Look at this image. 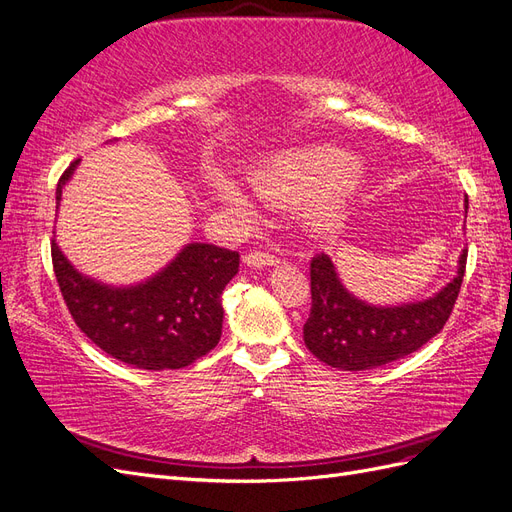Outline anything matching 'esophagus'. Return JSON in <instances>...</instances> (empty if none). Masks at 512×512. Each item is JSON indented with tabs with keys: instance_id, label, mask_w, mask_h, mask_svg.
Wrapping results in <instances>:
<instances>
[{
	"instance_id": "34e87169",
	"label": "esophagus",
	"mask_w": 512,
	"mask_h": 512,
	"mask_svg": "<svg viewBox=\"0 0 512 512\" xmlns=\"http://www.w3.org/2000/svg\"><path fill=\"white\" fill-rule=\"evenodd\" d=\"M243 262H245L247 267H252V269H262V267H273V265H277V258H275L273 254H269V252L256 250V252L245 254V256H243Z\"/></svg>"
}]
</instances>
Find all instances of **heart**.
<instances>
[{
    "instance_id": "heart-1",
    "label": "heart",
    "mask_w": 512,
    "mask_h": 512,
    "mask_svg": "<svg viewBox=\"0 0 512 512\" xmlns=\"http://www.w3.org/2000/svg\"><path fill=\"white\" fill-rule=\"evenodd\" d=\"M252 192L275 207H297L314 237L329 239L348 224L352 207L367 185V170L339 147L284 149L256 160L247 170ZM213 196L239 213H252V200L237 181L215 173Z\"/></svg>"
}]
</instances>
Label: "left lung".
<instances>
[{"label": "left lung", "instance_id": "1", "mask_svg": "<svg viewBox=\"0 0 512 512\" xmlns=\"http://www.w3.org/2000/svg\"><path fill=\"white\" fill-rule=\"evenodd\" d=\"M468 213V196L463 200ZM468 250L457 260V273L433 297L399 305H371L339 280L327 254L312 260V312L303 324L305 346L322 363L344 371L374 369L416 352L438 335L453 312L466 273Z\"/></svg>", "mask_w": 512, "mask_h": 512}]
</instances>
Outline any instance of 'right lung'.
<instances>
[{
  "label": "right lung",
  "instance_id": "obj_1",
  "mask_svg": "<svg viewBox=\"0 0 512 512\" xmlns=\"http://www.w3.org/2000/svg\"><path fill=\"white\" fill-rule=\"evenodd\" d=\"M79 162L57 183V209ZM51 256L76 327L113 359L151 371L181 369L218 346L222 292L239 271L237 252L188 243L162 271L132 286H111L76 271L55 239Z\"/></svg>",
  "mask_w": 512,
  "mask_h": 512
}]
</instances>
